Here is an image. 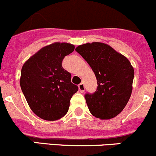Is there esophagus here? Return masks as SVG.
Returning <instances> with one entry per match:
<instances>
[{
    "label": "esophagus",
    "instance_id": "34e87169",
    "mask_svg": "<svg viewBox=\"0 0 156 156\" xmlns=\"http://www.w3.org/2000/svg\"><path fill=\"white\" fill-rule=\"evenodd\" d=\"M78 90L81 93H84V90H85V88H84V84L83 83H81V84L78 85Z\"/></svg>",
    "mask_w": 156,
    "mask_h": 156
}]
</instances>
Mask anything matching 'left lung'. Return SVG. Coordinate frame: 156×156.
<instances>
[{
  "instance_id": "left-lung-1",
  "label": "left lung",
  "mask_w": 156,
  "mask_h": 156,
  "mask_svg": "<svg viewBox=\"0 0 156 156\" xmlns=\"http://www.w3.org/2000/svg\"><path fill=\"white\" fill-rule=\"evenodd\" d=\"M75 50L87 61L97 78V90L84 96L90 112L102 120L115 118L125 108L131 95L134 70L130 61L101 42L84 44Z\"/></svg>"
}]
</instances>
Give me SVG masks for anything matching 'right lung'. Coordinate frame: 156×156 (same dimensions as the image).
Segmentation results:
<instances>
[{
	"mask_svg": "<svg viewBox=\"0 0 156 156\" xmlns=\"http://www.w3.org/2000/svg\"><path fill=\"white\" fill-rule=\"evenodd\" d=\"M74 50L72 44L55 42L40 49L22 67L20 87L31 111L44 120L63 117L78 91L62 66L64 57Z\"/></svg>",
	"mask_w": 156,
	"mask_h": 156,
	"instance_id": "obj_1",
	"label": "right lung"
}]
</instances>
